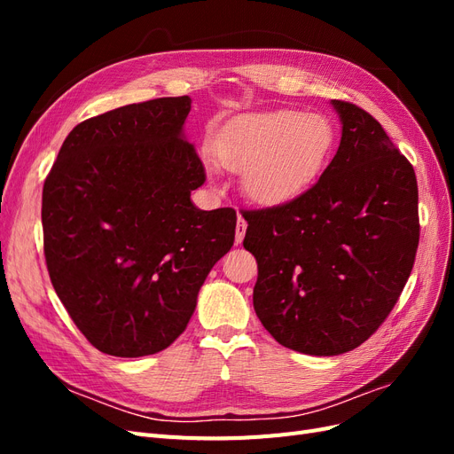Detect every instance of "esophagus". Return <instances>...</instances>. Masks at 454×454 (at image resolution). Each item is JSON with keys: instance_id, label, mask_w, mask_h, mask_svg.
<instances>
[{"instance_id": "obj_1", "label": "esophagus", "mask_w": 454, "mask_h": 454, "mask_svg": "<svg viewBox=\"0 0 454 454\" xmlns=\"http://www.w3.org/2000/svg\"><path fill=\"white\" fill-rule=\"evenodd\" d=\"M246 229H248V223L244 222V217L239 215V222H237V229H235V240L237 244H240L244 240V235H246Z\"/></svg>"}]
</instances>
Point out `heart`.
Instances as JSON below:
<instances>
[{
	"label": "heart",
	"instance_id": "b5f03b06",
	"mask_svg": "<svg viewBox=\"0 0 454 454\" xmlns=\"http://www.w3.org/2000/svg\"><path fill=\"white\" fill-rule=\"evenodd\" d=\"M335 130L327 117L269 109L232 119L215 140V157L242 170L244 195L261 206L299 197L332 153Z\"/></svg>",
	"mask_w": 454,
	"mask_h": 454
}]
</instances>
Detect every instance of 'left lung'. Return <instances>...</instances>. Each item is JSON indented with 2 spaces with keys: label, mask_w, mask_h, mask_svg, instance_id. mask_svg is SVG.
Instances as JSON below:
<instances>
[{
  "label": "left lung",
  "mask_w": 454,
  "mask_h": 454,
  "mask_svg": "<svg viewBox=\"0 0 454 454\" xmlns=\"http://www.w3.org/2000/svg\"><path fill=\"white\" fill-rule=\"evenodd\" d=\"M340 144L320 180L294 200L242 212L257 261L254 309L282 347L337 356L388 318L419 248V187L380 122L332 100Z\"/></svg>",
  "instance_id": "left-lung-1"
}]
</instances>
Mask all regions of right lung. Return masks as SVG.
<instances>
[{
  "mask_svg": "<svg viewBox=\"0 0 454 454\" xmlns=\"http://www.w3.org/2000/svg\"><path fill=\"white\" fill-rule=\"evenodd\" d=\"M189 112V96H176L79 122L45 180L51 282L104 354L138 358L170 347L235 242V210L191 202L206 172L184 138Z\"/></svg>",
  "mask_w": 454,
  "mask_h": 454,
  "instance_id": "obj_1",
  "label": "right lung"
}]
</instances>
